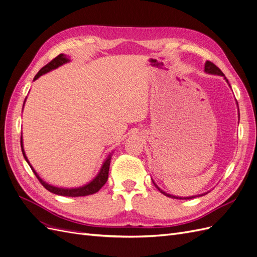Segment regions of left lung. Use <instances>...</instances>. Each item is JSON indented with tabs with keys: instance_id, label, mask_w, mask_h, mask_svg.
Returning <instances> with one entry per match:
<instances>
[{
	"instance_id": "left-lung-1",
	"label": "left lung",
	"mask_w": 257,
	"mask_h": 257,
	"mask_svg": "<svg viewBox=\"0 0 257 257\" xmlns=\"http://www.w3.org/2000/svg\"><path fill=\"white\" fill-rule=\"evenodd\" d=\"M205 72L206 73H208V74H212V75H219V76H224V74L222 73V71L221 69L217 67L215 64H213L212 62H210V61H207L206 62V64H205ZM224 78H225V80L227 81V83H228V80L226 79V77L224 76ZM152 182L154 183V181L152 180ZM154 185H155V188H158V190L162 193V194H164L165 196H168V197H170V198H177V199H191V198H195V197H198V196H203V195H205V194H207V193H205V194H200V195H196V196H190V197H179V196H174V195H170V194H167L166 192H164L163 190H161L159 186L154 183Z\"/></svg>"
}]
</instances>
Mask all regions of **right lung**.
I'll list each match as a JSON object with an SVG mask.
<instances>
[{
    "instance_id": "1",
    "label": "right lung",
    "mask_w": 257,
    "mask_h": 257,
    "mask_svg": "<svg viewBox=\"0 0 257 257\" xmlns=\"http://www.w3.org/2000/svg\"><path fill=\"white\" fill-rule=\"evenodd\" d=\"M69 60L66 58L65 54L61 53L57 58H54L51 62L47 65H45L43 68H41V71L38 72L35 77H34V80H36L37 78H40V77L46 73H48L52 69H56L59 66L63 65L65 63H67ZM26 102V100H25ZM25 105V103H23ZM21 150H22V154L23 157H25L26 161L28 162V164L30 165L31 169L33 170L34 175L36 176V178L40 180V182L42 183V185L46 190H48L49 192L53 193V194H57V195H61V196H68V197H78V196H87V195H91V194H94L96 192H98L100 189H102V186L107 182V179H108V173H109V166H110V160H111V153L108 155L107 159L105 160V162L103 163L102 167H100L99 173L97 174V176L93 179V180L89 183H87L85 185L79 186V188H73V189H66V188H58V186H53L49 183H47L46 181H44L43 179L38 176V174L35 172L34 168L32 167V165L30 164V162L27 158L25 149H23V143H22V135H21Z\"/></svg>"
}]
</instances>
